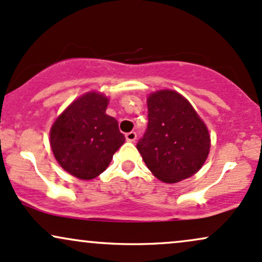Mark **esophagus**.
<instances>
[{
  "label": "esophagus",
  "mask_w": 262,
  "mask_h": 262,
  "mask_svg": "<svg viewBox=\"0 0 262 262\" xmlns=\"http://www.w3.org/2000/svg\"><path fill=\"white\" fill-rule=\"evenodd\" d=\"M125 139H127V141H135V139H137V133L135 132H129V133L125 134Z\"/></svg>",
  "instance_id": "obj_1"
}]
</instances>
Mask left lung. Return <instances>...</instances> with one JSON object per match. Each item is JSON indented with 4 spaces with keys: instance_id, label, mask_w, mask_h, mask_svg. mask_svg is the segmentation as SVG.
<instances>
[{
    "instance_id": "1",
    "label": "left lung",
    "mask_w": 262,
    "mask_h": 262,
    "mask_svg": "<svg viewBox=\"0 0 262 262\" xmlns=\"http://www.w3.org/2000/svg\"><path fill=\"white\" fill-rule=\"evenodd\" d=\"M148 128L137 148L152 175L162 182L188 179L203 166L210 137L192 104L172 90L148 97Z\"/></svg>"
}]
</instances>
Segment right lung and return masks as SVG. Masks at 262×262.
Wrapping results in <instances>:
<instances>
[{"label":"right lung","instance_id":"add662e5","mask_svg":"<svg viewBox=\"0 0 262 262\" xmlns=\"http://www.w3.org/2000/svg\"><path fill=\"white\" fill-rule=\"evenodd\" d=\"M108 102L100 92H87L66 108L50 129L56 161L80 180L103 172L125 141L117 119L106 114Z\"/></svg>","mask_w":262,"mask_h":262}]
</instances>
